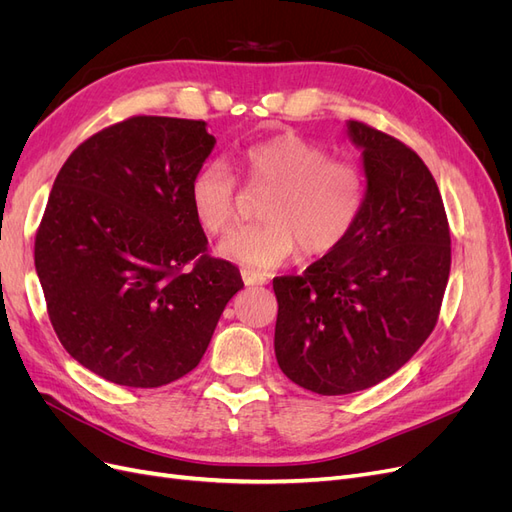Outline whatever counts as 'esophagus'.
Instances as JSON below:
<instances>
[{
	"label": "esophagus",
	"mask_w": 512,
	"mask_h": 512,
	"mask_svg": "<svg viewBox=\"0 0 512 512\" xmlns=\"http://www.w3.org/2000/svg\"><path fill=\"white\" fill-rule=\"evenodd\" d=\"M241 277H243V284L245 286H262V284L267 282L265 273L252 271V269H241Z\"/></svg>",
	"instance_id": "1"
}]
</instances>
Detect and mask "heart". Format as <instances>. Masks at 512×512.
Wrapping results in <instances>:
<instances>
[{
	"instance_id": "heart-1",
	"label": "heart",
	"mask_w": 512,
	"mask_h": 512,
	"mask_svg": "<svg viewBox=\"0 0 512 512\" xmlns=\"http://www.w3.org/2000/svg\"><path fill=\"white\" fill-rule=\"evenodd\" d=\"M247 179L269 185L260 222L232 228L218 254L252 269H273L294 252L322 256L337 250L361 218L363 170L331 158L329 149L297 134H280L247 147L241 156ZM190 207L209 235H220L237 211V179L224 160L200 166L190 179Z\"/></svg>"
}]
</instances>
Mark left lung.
I'll return each instance as SVG.
<instances>
[{"label": "left lung", "instance_id": "left-lung-1", "mask_svg": "<svg viewBox=\"0 0 512 512\" xmlns=\"http://www.w3.org/2000/svg\"><path fill=\"white\" fill-rule=\"evenodd\" d=\"M367 179L361 218L303 275L275 277V356L318 395L369 389L404 367L438 322L451 232L436 179L397 138L348 121Z\"/></svg>", "mask_w": 512, "mask_h": 512}]
</instances>
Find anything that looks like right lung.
Masks as SVG:
<instances>
[{
  "mask_svg": "<svg viewBox=\"0 0 512 512\" xmlns=\"http://www.w3.org/2000/svg\"><path fill=\"white\" fill-rule=\"evenodd\" d=\"M213 145L205 121L130 117L76 147L53 183L36 273L61 346L108 382L156 389L188 374L243 288L190 207Z\"/></svg>",
  "mask_w": 512,
  "mask_h": 512,
  "instance_id": "add662e5",
  "label": "right lung"
}]
</instances>
